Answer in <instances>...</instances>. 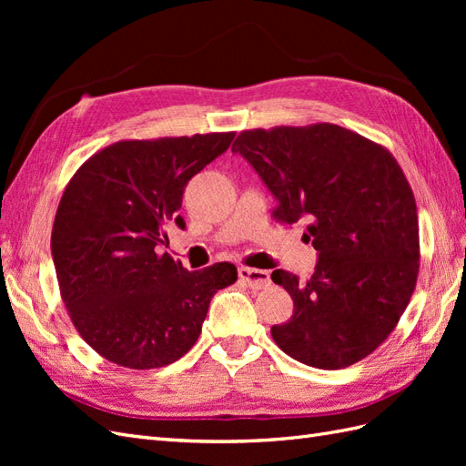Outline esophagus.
Instances as JSON below:
<instances>
[{"label": "esophagus", "instance_id": "esophagus-1", "mask_svg": "<svg viewBox=\"0 0 466 466\" xmlns=\"http://www.w3.org/2000/svg\"><path fill=\"white\" fill-rule=\"evenodd\" d=\"M238 278L250 289H264L266 286H270V272L258 270V268L238 266Z\"/></svg>", "mask_w": 466, "mask_h": 466}]
</instances>
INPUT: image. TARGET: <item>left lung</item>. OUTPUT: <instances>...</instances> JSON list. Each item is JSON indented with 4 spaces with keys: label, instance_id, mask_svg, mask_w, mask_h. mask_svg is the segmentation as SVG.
Instances as JSON below:
<instances>
[{
    "label": "left lung",
    "instance_id": "obj_1",
    "mask_svg": "<svg viewBox=\"0 0 466 466\" xmlns=\"http://www.w3.org/2000/svg\"><path fill=\"white\" fill-rule=\"evenodd\" d=\"M231 149L276 196L274 218L303 219L319 250L309 279L272 272L293 299V317L270 330L274 342L319 370L368 358L399 324L420 270L416 200L400 165L329 122L245 130Z\"/></svg>",
    "mask_w": 466,
    "mask_h": 466
}]
</instances>
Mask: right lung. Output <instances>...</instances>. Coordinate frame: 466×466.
I'll list each match as a JSON object with an SVG mask.
<instances>
[{
	"mask_svg": "<svg viewBox=\"0 0 466 466\" xmlns=\"http://www.w3.org/2000/svg\"><path fill=\"white\" fill-rule=\"evenodd\" d=\"M235 132L122 139L69 178L52 228V258L76 330L98 356L128 370L177 361L196 344L214 293L237 281L218 262L188 272L168 252L165 223L188 180L233 142Z\"/></svg>",
	"mask_w": 466,
	"mask_h": 466,
	"instance_id": "obj_1",
	"label": "right lung"
}]
</instances>
